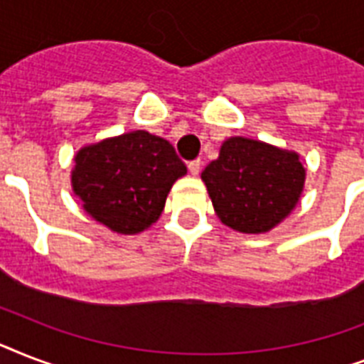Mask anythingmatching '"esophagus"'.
Listing matches in <instances>:
<instances>
[{
    "label": "esophagus",
    "instance_id": "34e87169",
    "mask_svg": "<svg viewBox=\"0 0 364 364\" xmlns=\"http://www.w3.org/2000/svg\"><path fill=\"white\" fill-rule=\"evenodd\" d=\"M200 168H202V160H200V159L191 160V162H188V171H191L193 176H198Z\"/></svg>",
    "mask_w": 364,
    "mask_h": 364
}]
</instances>
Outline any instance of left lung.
Returning <instances> with one entry per match:
<instances>
[{"label":"left lung","instance_id":"left-lung-1","mask_svg":"<svg viewBox=\"0 0 364 364\" xmlns=\"http://www.w3.org/2000/svg\"><path fill=\"white\" fill-rule=\"evenodd\" d=\"M299 154L262 141L230 137L202 171L215 213L245 234L268 232L293 211L304 187Z\"/></svg>","mask_w":364,"mask_h":364}]
</instances>
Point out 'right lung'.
<instances>
[{
  "label": "right lung",
  "mask_w": 364,
  "mask_h": 364,
  "mask_svg": "<svg viewBox=\"0 0 364 364\" xmlns=\"http://www.w3.org/2000/svg\"><path fill=\"white\" fill-rule=\"evenodd\" d=\"M185 173L170 141L136 130L82 147L71 185L88 215L113 232L137 234L159 219L171 185Z\"/></svg>",
  "instance_id": "add662e5"
}]
</instances>
